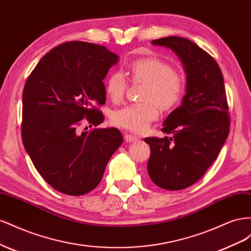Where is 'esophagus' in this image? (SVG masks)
<instances>
[{
    "instance_id": "1",
    "label": "esophagus",
    "mask_w": 251,
    "mask_h": 251,
    "mask_svg": "<svg viewBox=\"0 0 251 251\" xmlns=\"http://www.w3.org/2000/svg\"><path fill=\"white\" fill-rule=\"evenodd\" d=\"M124 139H125V141L128 142V143H132V142H134V141H137V137H135V135L128 134V133H125Z\"/></svg>"
}]
</instances>
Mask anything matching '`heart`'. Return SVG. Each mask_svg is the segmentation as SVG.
Segmentation results:
<instances>
[{
    "instance_id": "b5f03b06",
    "label": "heart",
    "mask_w": 251,
    "mask_h": 251,
    "mask_svg": "<svg viewBox=\"0 0 251 251\" xmlns=\"http://www.w3.org/2000/svg\"><path fill=\"white\" fill-rule=\"evenodd\" d=\"M133 82L144 83L141 92L142 102L128 104L111 112L113 125L135 133L145 132L151 122L159 117L162 109H171L182 100L186 81L183 75L173 66L157 58H142L132 61L128 66ZM127 88V78L122 71H114L105 83L106 95L113 103L123 100Z\"/></svg>"
}]
</instances>
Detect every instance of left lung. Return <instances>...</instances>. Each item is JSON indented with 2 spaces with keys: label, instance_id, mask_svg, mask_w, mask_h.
I'll list each match as a JSON object with an SVG mask.
<instances>
[{
  "label": "left lung",
  "instance_id": "obj_1",
  "mask_svg": "<svg viewBox=\"0 0 251 251\" xmlns=\"http://www.w3.org/2000/svg\"><path fill=\"white\" fill-rule=\"evenodd\" d=\"M151 44L170 48L187 75L181 106L163 123L173 137L146 138L148 175L159 187L181 190L203 176L228 137L230 118L222 71L210 54L188 39L167 37Z\"/></svg>",
  "mask_w": 251,
  "mask_h": 251
}]
</instances>
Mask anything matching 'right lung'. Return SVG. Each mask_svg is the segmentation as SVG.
<instances>
[{
    "label": "right lung",
    "mask_w": 251,
    "mask_h": 251,
    "mask_svg": "<svg viewBox=\"0 0 251 251\" xmlns=\"http://www.w3.org/2000/svg\"><path fill=\"white\" fill-rule=\"evenodd\" d=\"M118 61L104 46L67 42L43 56L25 83L24 147L41 176L65 195L94 190L123 143L114 127L78 130L82 122L90 126L103 123L98 109L106 101L103 80Z\"/></svg>",
    "instance_id": "right-lung-1"
}]
</instances>
